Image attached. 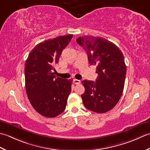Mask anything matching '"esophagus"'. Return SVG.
Returning <instances> with one entry per match:
<instances>
[{
  "instance_id": "obj_1",
  "label": "esophagus",
  "mask_w": 150,
  "mask_h": 150,
  "mask_svg": "<svg viewBox=\"0 0 150 150\" xmlns=\"http://www.w3.org/2000/svg\"><path fill=\"white\" fill-rule=\"evenodd\" d=\"M73 83H74V84L77 85V84H79L81 83L80 80H79V79H73Z\"/></svg>"
}]
</instances>
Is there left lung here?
I'll return each mask as SVG.
<instances>
[{
    "instance_id": "1",
    "label": "left lung",
    "mask_w": 150,
    "mask_h": 150,
    "mask_svg": "<svg viewBox=\"0 0 150 150\" xmlns=\"http://www.w3.org/2000/svg\"><path fill=\"white\" fill-rule=\"evenodd\" d=\"M87 52L90 65H96V82L83 80V105L97 113L111 110L123 93L126 66L122 51L117 45L101 37L85 35L76 39Z\"/></svg>"
}]
</instances>
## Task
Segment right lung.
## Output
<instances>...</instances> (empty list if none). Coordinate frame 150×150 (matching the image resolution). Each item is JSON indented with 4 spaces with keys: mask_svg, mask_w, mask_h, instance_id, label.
<instances>
[{
    "mask_svg": "<svg viewBox=\"0 0 150 150\" xmlns=\"http://www.w3.org/2000/svg\"><path fill=\"white\" fill-rule=\"evenodd\" d=\"M72 34L62 35L37 45L24 67L25 88L32 107L42 116L56 117L65 111L72 79L58 78L53 71Z\"/></svg>",
    "mask_w": 150,
    "mask_h": 150,
    "instance_id": "right-lung-1",
    "label": "right lung"
}]
</instances>
